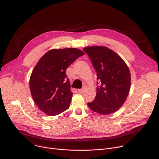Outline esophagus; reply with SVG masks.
<instances>
[{"label": "esophagus", "instance_id": "esophagus-1", "mask_svg": "<svg viewBox=\"0 0 159 159\" xmlns=\"http://www.w3.org/2000/svg\"><path fill=\"white\" fill-rule=\"evenodd\" d=\"M78 91L79 93H83L85 91V88H82V89H78Z\"/></svg>", "mask_w": 159, "mask_h": 159}]
</instances>
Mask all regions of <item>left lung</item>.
I'll list each match as a JSON object with an SVG mask.
<instances>
[{
	"label": "left lung",
	"instance_id": "8db88e82",
	"mask_svg": "<svg viewBox=\"0 0 159 159\" xmlns=\"http://www.w3.org/2000/svg\"><path fill=\"white\" fill-rule=\"evenodd\" d=\"M88 54L97 72V94L88 105L101 115L117 111L129 94L131 75L122 58L105 46H89L83 49Z\"/></svg>",
	"mask_w": 159,
	"mask_h": 159
}]
</instances>
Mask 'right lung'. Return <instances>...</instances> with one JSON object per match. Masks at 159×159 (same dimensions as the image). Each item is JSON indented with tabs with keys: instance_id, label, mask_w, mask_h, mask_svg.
<instances>
[{
	"instance_id": "add662e5",
	"label": "right lung",
	"mask_w": 159,
	"mask_h": 159,
	"mask_svg": "<svg viewBox=\"0 0 159 159\" xmlns=\"http://www.w3.org/2000/svg\"><path fill=\"white\" fill-rule=\"evenodd\" d=\"M83 55L77 48L53 49L40 58L31 73L30 88L33 101L45 114L57 115L69 108L73 93L66 70Z\"/></svg>"
}]
</instances>
